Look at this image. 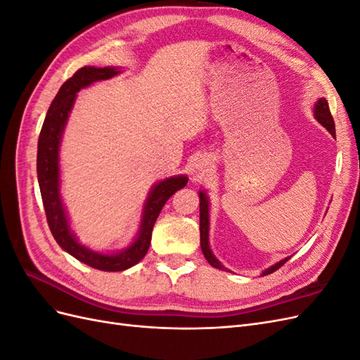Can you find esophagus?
Segmentation results:
<instances>
[{
	"label": "esophagus",
	"instance_id": "34e87169",
	"mask_svg": "<svg viewBox=\"0 0 360 360\" xmlns=\"http://www.w3.org/2000/svg\"><path fill=\"white\" fill-rule=\"evenodd\" d=\"M213 165V162L209 156H201L193 163V172L198 174V176H202L207 171H209Z\"/></svg>",
	"mask_w": 360,
	"mask_h": 360
}]
</instances>
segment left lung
<instances>
[{
  "label": "left lung",
  "instance_id": "left-lung-1",
  "mask_svg": "<svg viewBox=\"0 0 360 360\" xmlns=\"http://www.w3.org/2000/svg\"><path fill=\"white\" fill-rule=\"evenodd\" d=\"M314 117H315V120H317V122L323 127H326V129L329 130L332 136H335V123H333V118H332L330 111H329L328 101H326L324 97H320V99L315 102V105H314ZM198 195H200V240H201L202 254H204L205 259L209 261V264L213 266L214 269L230 271L226 267L222 266L221 261L217 259L213 255V252H212L210 243H209V230H210V213L209 212H210V202H209V197H207V193L204 191H200ZM290 258L291 257H285L284 259L278 261V263H275L274 266L264 269L263 271H261V276H266V275L274 274V271L278 270L281 266H284Z\"/></svg>",
  "mask_w": 360,
  "mask_h": 360
}]
</instances>
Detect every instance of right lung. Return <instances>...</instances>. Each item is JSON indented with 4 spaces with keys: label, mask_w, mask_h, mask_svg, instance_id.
<instances>
[{
    "label": "right lung",
    "mask_w": 360,
    "mask_h": 360,
    "mask_svg": "<svg viewBox=\"0 0 360 360\" xmlns=\"http://www.w3.org/2000/svg\"><path fill=\"white\" fill-rule=\"evenodd\" d=\"M122 73V68L85 66L61 85L56 99L52 101L45 122H43L37 146V179L43 207L46 212L51 233L61 249L79 259L81 263L103 271H122L138 264L147 254L151 242V231L165 202L179 189L186 186V176H172L151 186L144 202L139 230L134 242L117 252H99L78 242L70 228L66 207L61 200L60 177V146L69 115L76 101V93L86 86L111 79Z\"/></svg>",
    "instance_id": "add662e5"
}]
</instances>
